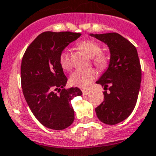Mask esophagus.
Listing matches in <instances>:
<instances>
[{
  "mask_svg": "<svg viewBox=\"0 0 156 156\" xmlns=\"http://www.w3.org/2000/svg\"><path fill=\"white\" fill-rule=\"evenodd\" d=\"M82 94H83V95H87L89 94V90H82Z\"/></svg>",
  "mask_w": 156,
  "mask_h": 156,
  "instance_id": "obj_1",
  "label": "esophagus"
}]
</instances>
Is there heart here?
I'll return each instance as SVG.
<instances>
[{
    "label": "heart",
    "mask_w": 156,
    "mask_h": 156,
    "mask_svg": "<svg viewBox=\"0 0 156 156\" xmlns=\"http://www.w3.org/2000/svg\"><path fill=\"white\" fill-rule=\"evenodd\" d=\"M79 48L84 51L89 56L94 57L93 62L94 65L100 69H104L108 65V57L101 53V46L94 40H86L78 44ZM59 62L64 70H69L71 67L70 55L67 51H63L60 54ZM96 71L92 68L78 69L74 70L70 77V84L79 87H86L96 78Z\"/></svg>",
    "instance_id": "1"
}]
</instances>
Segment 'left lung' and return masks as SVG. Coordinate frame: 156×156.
<instances>
[{"instance_id":"left-lung-1","label":"left lung","mask_w":156,"mask_h":156,"mask_svg":"<svg viewBox=\"0 0 156 156\" xmlns=\"http://www.w3.org/2000/svg\"><path fill=\"white\" fill-rule=\"evenodd\" d=\"M109 48L108 67L96 83L104 86L103 102L95 108L98 119L106 125H116L134 109L141 83V66L136 48L116 32L90 34ZM109 88H108V87Z\"/></svg>"}]
</instances>
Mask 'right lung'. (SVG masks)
I'll return each mask as SVG.
<instances>
[{
    "instance_id": "add662e5",
    "label": "right lung",
    "mask_w": 156,
    "mask_h": 156,
    "mask_svg": "<svg viewBox=\"0 0 156 156\" xmlns=\"http://www.w3.org/2000/svg\"><path fill=\"white\" fill-rule=\"evenodd\" d=\"M81 35L70 31L43 32L28 46L22 58L20 75L23 96L36 118L48 129L62 130L74 120L70 101L82 93L78 87L64 88L67 78L59 56Z\"/></svg>"
}]
</instances>
